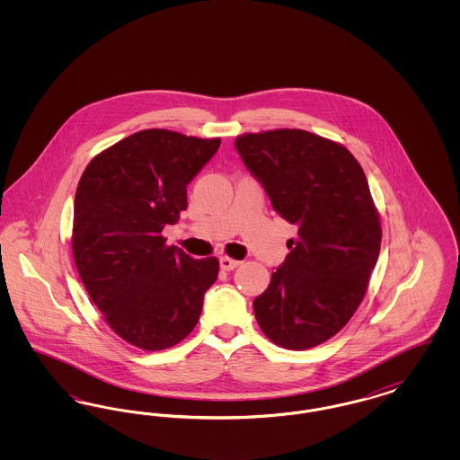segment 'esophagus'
Instances as JSON below:
<instances>
[{
  "instance_id": "esophagus-1",
  "label": "esophagus",
  "mask_w": 460,
  "mask_h": 460,
  "mask_svg": "<svg viewBox=\"0 0 460 460\" xmlns=\"http://www.w3.org/2000/svg\"><path fill=\"white\" fill-rule=\"evenodd\" d=\"M219 263L220 269H224V270H233V269H236L240 265L238 261H233L229 257H220Z\"/></svg>"
}]
</instances>
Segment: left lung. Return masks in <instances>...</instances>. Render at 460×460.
I'll use <instances>...</instances> for the list:
<instances>
[{"mask_svg":"<svg viewBox=\"0 0 460 460\" xmlns=\"http://www.w3.org/2000/svg\"><path fill=\"white\" fill-rule=\"evenodd\" d=\"M234 148L272 208L298 227L270 285L253 300L263 334L289 350L334 336L360 305L381 248V226L353 155L300 129L244 134Z\"/></svg>","mask_w":460,"mask_h":460,"instance_id":"obj_1","label":"left lung"}]
</instances>
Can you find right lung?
<instances>
[{"label": "right lung", "mask_w": 460, "mask_h": 460, "mask_svg": "<svg viewBox=\"0 0 460 460\" xmlns=\"http://www.w3.org/2000/svg\"><path fill=\"white\" fill-rule=\"evenodd\" d=\"M219 146V137L146 129L94 156L79 181L74 261L110 328L137 349L184 340L217 279V259L167 246L162 231L188 208L186 186Z\"/></svg>", "instance_id": "obj_1"}]
</instances>
